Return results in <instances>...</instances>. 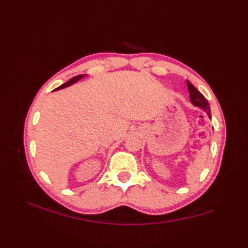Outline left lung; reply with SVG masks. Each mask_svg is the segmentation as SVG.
Wrapping results in <instances>:
<instances>
[{
  "label": "left lung",
  "mask_w": 248,
  "mask_h": 248,
  "mask_svg": "<svg viewBox=\"0 0 248 248\" xmlns=\"http://www.w3.org/2000/svg\"><path fill=\"white\" fill-rule=\"evenodd\" d=\"M186 84H187V89L189 93V99H191V102L195 107H198L202 108V110H204L207 115L209 116V118L211 119V110H210V105L208 103L207 100L202 96V93H200L199 91H197L195 88L189 81L186 80Z\"/></svg>",
  "instance_id": "1"
}]
</instances>
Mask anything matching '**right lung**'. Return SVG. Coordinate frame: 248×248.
<instances>
[{"label":"right lung","mask_w":248,"mask_h":248,"mask_svg":"<svg viewBox=\"0 0 248 248\" xmlns=\"http://www.w3.org/2000/svg\"><path fill=\"white\" fill-rule=\"evenodd\" d=\"M84 77H86V76H85V75H80V76L73 77L72 78H70V80L68 81V82H66L65 84H62V85H61V86H59L57 88H55L54 91H60V89H62V88H66V87H68V86H70V85H72V84L77 83L78 80H81V78H83Z\"/></svg>","instance_id":"add662e5"}]
</instances>
